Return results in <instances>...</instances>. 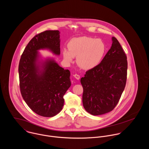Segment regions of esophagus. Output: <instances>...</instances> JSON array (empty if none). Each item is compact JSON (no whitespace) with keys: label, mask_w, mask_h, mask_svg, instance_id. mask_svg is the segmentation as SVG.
Listing matches in <instances>:
<instances>
[{"label":"esophagus","mask_w":149,"mask_h":149,"mask_svg":"<svg viewBox=\"0 0 149 149\" xmlns=\"http://www.w3.org/2000/svg\"><path fill=\"white\" fill-rule=\"evenodd\" d=\"M73 76H74L77 80H79L80 78V75H79V74H74L73 75Z\"/></svg>","instance_id":"esophagus-1"}]
</instances>
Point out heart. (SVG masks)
<instances>
[{
  "label": "heart",
  "instance_id": "heart-1",
  "mask_svg": "<svg viewBox=\"0 0 149 149\" xmlns=\"http://www.w3.org/2000/svg\"><path fill=\"white\" fill-rule=\"evenodd\" d=\"M68 49H64L63 55L67 63H72L77 57V63L84 69H91L102 61L106 45L100 39L89 37H81L71 39L68 43Z\"/></svg>",
  "mask_w": 149,
  "mask_h": 149
}]
</instances>
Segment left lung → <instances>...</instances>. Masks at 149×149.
<instances>
[{
    "mask_svg": "<svg viewBox=\"0 0 149 149\" xmlns=\"http://www.w3.org/2000/svg\"><path fill=\"white\" fill-rule=\"evenodd\" d=\"M101 63L86 72L81 79L83 103L92 115L112 111L118 103L127 80V56L115 37Z\"/></svg>",
    "mask_w": 149,
    "mask_h": 149,
    "instance_id": "1",
    "label": "left lung"
}]
</instances>
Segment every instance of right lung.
<instances>
[{"label": "right lung", "mask_w": 149, "mask_h": 149, "mask_svg": "<svg viewBox=\"0 0 149 149\" xmlns=\"http://www.w3.org/2000/svg\"><path fill=\"white\" fill-rule=\"evenodd\" d=\"M60 47L59 31H45L30 41L19 61L22 97L32 111L43 117H53L62 110L64 95L71 85L70 73L53 59L40 62L38 50L46 49L60 55Z\"/></svg>", "instance_id": "add662e5"}]
</instances>
